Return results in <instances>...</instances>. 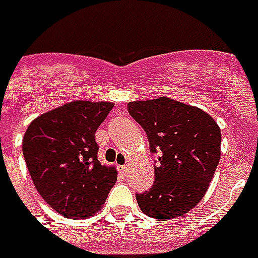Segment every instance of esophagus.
Listing matches in <instances>:
<instances>
[{"label": "esophagus", "instance_id": "1", "mask_svg": "<svg viewBox=\"0 0 258 258\" xmlns=\"http://www.w3.org/2000/svg\"><path fill=\"white\" fill-rule=\"evenodd\" d=\"M119 171H120V172L126 173V171H127V166H126V165H122V166H119Z\"/></svg>", "mask_w": 258, "mask_h": 258}]
</instances>
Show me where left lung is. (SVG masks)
I'll use <instances>...</instances> for the list:
<instances>
[{"label": "left lung", "instance_id": "1", "mask_svg": "<svg viewBox=\"0 0 258 258\" xmlns=\"http://www.w3.org/2000/svg\"><path fill=\"white\" fill-rule=\"evenodd\" d=\"M127 112L144 127L151 154H159L149 191L136 194L139 208L156 220L192 210L207 192L221 156V131L207 112L159 97L136 100Z\"/></svg>", "mask_w": 258, "mask_h": 258}]
</instances>
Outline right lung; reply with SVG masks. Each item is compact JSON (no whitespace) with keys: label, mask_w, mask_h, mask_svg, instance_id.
<instances>
[{"label":"right lung","mask_w":258,"mask_h":258,"mask_svg":"<svg viewBox=\"0 0 258 258\" xmlns=\"http://www.w3.org/2000/svg\"><path fill=\"white\" fill-rule=\"evenodd\" d=\"M113 109L109 102L76 100L38 116L25 131L23 154L35 189L67 218L96 214L117 179L97 159L94 134Z\"/></svg>","instance_id":"1"}]
</instances>
